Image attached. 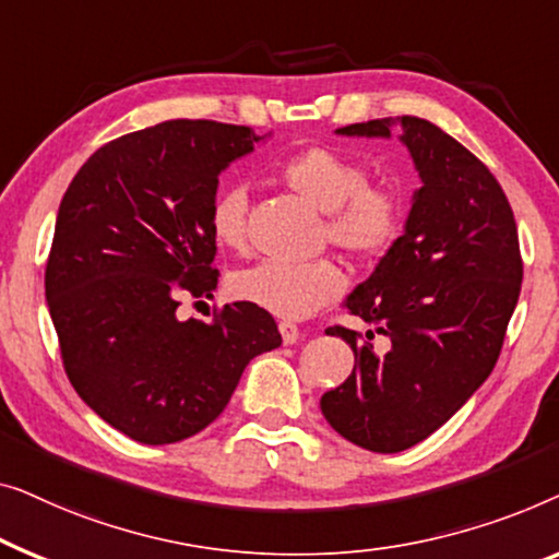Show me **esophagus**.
<instances>
[{
    "label": "esophagus",
    "instance_id": "34e87169",
    "mask_svg": "<svg viewBox=\"0 0 559 559\" xmlns=\"http://www.w3.org/2000/svg\"><path fill=\"white\" fill-rule=\"evenodd\" d=\"M278 329H281L283 344H296L298 336H301V329H298L296 324H290V321H281Z\"/></svg>",
    "mask_w": 559,
    "mask_h": 559
}]
</instances>
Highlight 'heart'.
Listing matches in <instances>:
<instances>
[{"label": "heart", "instance_id": "heart-1", "mask_svg": "<svg viewBox=\"0 0 559 559\" xmlns=\"http://www.w3.org/2000/svg\"><path fill=\"white\" fill-rule=\"evenodd\" d=\"M278 177L326 212V238L352 255L372 258L388 250L403 230V198L392 185L369 182L355 156L332 146H306L283 156ZM248 194L223 187L210 204L207 225L223 248H248ZM233 296L281 319H306L340 298L344 273L329 258L309 263L261 261L235 273Z\"/></svg>", "mask_w": 559, "mask_h": 559}]
</instances>
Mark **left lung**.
<instances>
[{"label":"left lung","instance_id":"obj_1","mask_svg":"<svg viewBox=\"0 0 559 559\" xmlns=\"http://www.w3.org/2000/svg\"><path fill=\"white\" fill-rule=\"evenodd\" d=\"M411 152L423 187L405 233L347 311L374 324L391 347L374 353L373 332L329 326L355 349L357 365L321 413L336 433L374 453L405 451L438 430L497 365L522 290V253L512 204L481 159L418 116L352 123L344 136H390Z\"/></svg>","mask_w":559,"mask_h":559}]
</instances>
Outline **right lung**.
<instances>
[{
  "label": "right lung",
  "instance_id": "right-lung-1",
  "mask_svg": "<svg viewBox=\"0 0 559 559\" xmlns=\"http://www.w3.org/2000/svg\"><path fill=\"white\" fill-rule=\"evenodd\" d=\"M248 126L175 119L108 141L62 194L45 298L68 380L139 443L207 428L248 361L281 347L276 321L246 301L215 321L177 319L179 296H212L207 225L217 177L253 152Z\"/></svg>",
  "mask_w": 559,
  "mask_h": 559
}]
</instances>
